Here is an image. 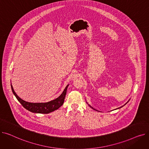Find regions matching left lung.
Here are the masks:
<instances>
[{
	"instance_id": "1",
	"label": "left lung",
	"mask_w": 149,
	"mask_h": 149,
	"mask_svg": "<svg viewBox=\"0 0 149 149\" xmlns=\"http://www.w3.org/2000/svg\"><path fill=\"white\" fill-rule=\"evenodd\" d=\"M129 101H127V103H126V104H124V105H123V106H121V107H119V108H117V109H120V108H121V107H123V106H125V105H126V104H127V103H128V102H129ZM86 103H87V104H88V103H87V102H86ZM88 105H89V107H91V108H92V109H93V110H95V111H97V110H96V109H94V108H93V107H92V106H90V105H89V104H88Z\"/></svg>"
}]
</instances>
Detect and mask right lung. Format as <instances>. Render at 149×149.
Wrapping results in <instances>:
<instances>
[{
    "mask_svg": "<svg viewBox=\"0 0 149 149\" xmlns=\"http://www.w3.org/2000/svg\"><path fill=\"white\" fill-rule=\"evenodd\" d=\"M68 86L69 84L66 86L64 91H63L61 94L58 98L51 100L49 101V102L29 103L22 100L16 94V93L15 92L13 89V86L11 84V87L13 94L16 97V98L19 101L20 103L23 106V107H25L26 110L33 113H49L59 109L60 107L63 104Z\"/></svg>",
    "mask_w": 149,
    "mask_h": 149,
    "instance_id": "obj_1",
    "label": "right lung"
}]
</instances>
